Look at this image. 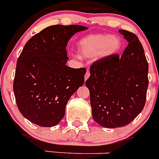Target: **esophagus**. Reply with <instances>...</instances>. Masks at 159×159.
<instances>
[{
	"instance_id": "34e87169",
	"label": "esophagus",
	"mask_w": 159,
	"mask_h": 159,
	"mask_svg": "<svg viewBox=\"0 0 159 159\" xmlns=\"http://www.w3.org/2000/svg\"><path fill=\"white\" fill-rule=\"evenodd\" d=\"M89 76H90V72H89V71H88L86 72V74H85V76H84V79H85V80H88V79L89 78Z\"/></svg>"
}]
</instances>
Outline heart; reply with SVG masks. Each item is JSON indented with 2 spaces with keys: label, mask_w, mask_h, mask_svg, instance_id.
I'll return each mask as SVG.
<instances>
[{
  "label": "heart",
  "mask_w": 159,
  "mask_h": 159,
  "mask_svg": "<svg viewBox=\"0 0 159 159\" xmlns=\"http://www.w3.org/2000/svg\"><path fill=\"white\" fill-rule=\"evenodd\" d=\"M123 46L121 37L110 34L88 35L77 43L79 52L86 58H109L121 52Z\"/></svg>",
  "instance_id": "heart-1"
}]
</instances>
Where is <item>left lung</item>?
<instances>
[{
  "label": "left lung",
  "mask_w": 159,
  "mask_h": 159,
  "mask_svg": "<svg viewBox=\"0 0 159 159\" xmlns=\"http://www.w3.org/2000/svg\"><path fill=\"white\" fill-rule=\"evenodd\" d=\"M119 32L128 42L122 57L95 61L86 81L92 117L107 128L124 127L137 117L145 106L149 84L148 63L139 38L127 30Z\"/></svg>",
  "instance_id": "1"
}]
</instances>
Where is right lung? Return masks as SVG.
<instances>
[{"instance_id":"add662e5","label":"right lung","mask_w":159,"mask_h":159,"mask_svg":"<svg viewBox=\"0 0 159 159\" xmlns=\"http://www.w3.org/2000/svg\"><path fill=\"white\" fill-rule=\"evenodd\" d=\"M88 29L81 25H52L25 43L16 63L13 92L20 113L40 127L58 124L71 95L84 83L86 68L66 65L71 36Z\"/></svg>"}]
</instances>
